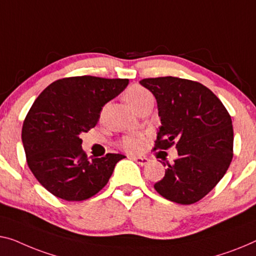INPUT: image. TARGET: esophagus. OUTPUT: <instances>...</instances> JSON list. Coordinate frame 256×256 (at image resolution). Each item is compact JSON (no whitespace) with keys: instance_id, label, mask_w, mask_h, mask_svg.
I'll list each match as a JSON object with an SVG mask.
<instances>
[{"instance_id":"1","label":"esophagus","mask_w":256,"mask_h":256,"mask_svg":"<svg viewBox=\"0 0 256 256\" xmlns=\"http://www.w3.org/2000/svg\"><path fill=\"white\" fill-rule=\"evenodd\" d=\"M133 160L141 166H147L148 163H150V158H144V156H133Z\"/></svg>"}]
</instances>
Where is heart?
<instances>
[{
  "mask_svg": "<svg viewBox=\"0 0 256 256\" xmlns=\"http://www.w3.org/2000/svg\"><path fill=\"white\" fill-rule=\"evenodd\" d=\"M152 96V94L144 87L134 85L126 90L125 93V101L126 104L131 106V108H134L136 104H139L140 102L146 100L147 98ZM142 144V140L139 136H128V138L124 139L123 146L125 150H139Z\"/></svg>",
  "mask_w": 256,
  "mask_h": 256,
  "instance_id": "b5f03b06",
  "label": "heart"
}]
</instances>
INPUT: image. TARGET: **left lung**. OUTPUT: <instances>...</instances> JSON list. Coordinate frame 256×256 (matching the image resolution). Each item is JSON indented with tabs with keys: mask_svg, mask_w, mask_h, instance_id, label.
<instances>
[{
	"mask_svg": "<svg viewBox=\"0 0 256 256\" xmlns=\"http://www.w3.org/2000/svg\"><path fill=\"white\" fill-rule=\"evenodd\" d=\"M156 98L161 126L155 148L176 144L178 158L166 161L154 188L166 199L190 204L215 188L234 156V128L226 106L200 82L176 77L140 80Z\"/></svg>",
	"mask_w": 256,
	"mask_h": 256,
	"instance_id": "1",
	"label": "left lung"
}]
</instances>
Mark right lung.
<instances>
[{
    "label": "right lung",
    "instance_id": "1",
    "mask_svg": "<svg viewBox=\"0 0 256 256\" xmlns=\"http://www.w3.org/2000/svg\"><path fill=\"white\" fill-rule=\"evenodd\" d=\"M128 79L82 76L56 80L46 88L26 116L22 140L34 176L55 196L82 201L108 182L122 154L88 160L80 134L94 128L106 104L118 96Z\"/></svg>",
    "mask_w": 256,
    "mask_h": 256
}]
</instances>
